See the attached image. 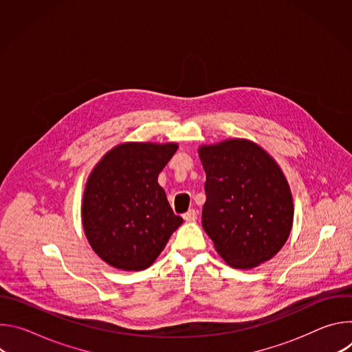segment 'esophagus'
<instances>
[{
	"label": "esophagus",
	"mask_w": 352,
	"mask_h": 352,
	"mask_svg": "<svg viewBox=\"0 0 352 352\" xmlns=\"http://www.w3.org/2000/svg\"><path fill=\"white\" fill-rule=\"evenodd\" d=\"M182 217H184L185 221H189V223H190V221H195V220L197 219V212L193 210V209H190V210H188L186 213H184Z\"/></svg>",
	"instance_id": "1"
}]
</instances>
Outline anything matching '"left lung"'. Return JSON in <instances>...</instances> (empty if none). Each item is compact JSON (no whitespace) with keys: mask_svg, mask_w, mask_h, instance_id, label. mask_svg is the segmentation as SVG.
<instances>
[{"mask_svg":"<svg viewBox=\"0 0 352 352\" xmlns=\"http://www.w3.org/2000/svg\"><path fill=\"white\" fill-rule=\"evenodd\" d=\"M206 173L202 226L217 254L234 269L270 261L287 242L294 202L277 162L249 139L197 148Z\"/></svg>","mask_w":352,"mask_h":352,"instance_id":"obj_1","label":"left lung"}]
</instances>
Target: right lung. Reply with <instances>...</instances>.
Here are the masks:
<instances>
[{"label":"right lung","instance_id":"add662e5","mask_svg":"<svg viewBox=\"0 0 352 352\" xmlns=\"http://www.w3.org/2000/svg\"><path fill=\"white\" fill-rule=\"evenodd\" d=\"M178 143L125 142L102 157L87 177L82 226L107 265L139 272L152 266L182 224L157 178Z\"/></svg>","mask_w":352,"mask_h":352}]
</instances>
